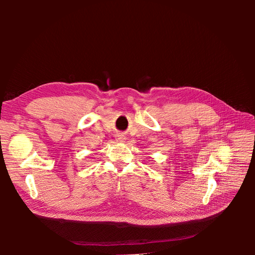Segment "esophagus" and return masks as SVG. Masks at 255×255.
Masks as SVG:
<instances>
[{
    "mask_svg": "<svg viewBox=\"0 0 255 255\" xmlns=\"http://www.w3.org/2000/svg\"><path fill=\"white\" fill-rule=\"evenodd\" d=\"M125 139H126V138H125V136H124V134H122V133H119L118 134V136H116V140H117V141H124V140Z\"/></svg>",
    "mask_w": 255,
    "mask_h": 255,
    "instance_id": "34e87169",
    "label": "esophagus"
}]
</instances>
